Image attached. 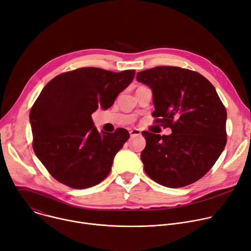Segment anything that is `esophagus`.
<instances>
[{
	"instance_id": "esophagus-1",
	"label": "esophagus",
	"mask_w": 251,
	"mask_h": 251,
	"mask_svg": "<svg viewBox=\"0 0 251 251\" xmlns=\"http://www.w3.org/2000/svg\"><path fill=\"white\" fill-rule=\"evenodd\" d=\"M129 134H130V137H133V136H141V130L138 129V128L130 129V130H129Z\"/></svg>"
}]
</instances>
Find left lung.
Instances as JSON below:
<instances>
[{
    "instance_id": "1",
    "label": "left lung",
    "mask_w": 251,
    "mask_h": 251,
    "mask_svg": "<svg viewBox=\"0 0 251 251\" xmlns=\"http://www.w3.org/2000/svg\"><path fill=\"white\" fill-rule=\"evenodd\" d=\"M137 80L151 89L156 121L172 129L169 136L143 131L147 175L168 188L198 181L226 145L227 113L216 89L203 75L175 66L138 72Z\"/></svg>"
}]
</instances>
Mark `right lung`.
<instances>
[{"label":"right lung","instance_id":"1","mask_svg":"<svg viewBox=\"0 0 251 251\" xmlns=\"http://www.w3.org/2000/svg\"><path fill=\"white\" fill-rule=\"evenodd\" d=\"M134 74L84 67L54 77L42 89L29 115L33 150L57 181L85 189L109 174L129 133L125 128L100 132L91 114L109 108Z\"/></svg>","mask_w":251,"mask_h":251}]
</instances>
